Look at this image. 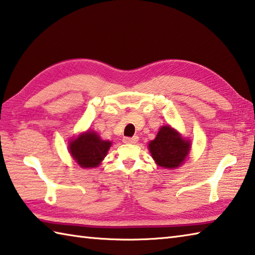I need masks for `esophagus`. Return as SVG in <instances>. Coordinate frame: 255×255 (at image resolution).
I'll return each mask as SVG.
<instances>
[{
    "label": "esophagus",
    "instance_id": "34e87169",
    "mask_svg": "<svg viewBox=\"0 0 255 255\" xmlns=\"http://www.w3.org/2000/svg\"><path fill=\"white\" fill-rule=\"evenodd\" d=\"M138 137L137 136H133V137H126L123 139V141L125 143H129V144H132V143H136L138 141Z\"/></svg>",
    "mask_w": 255,
    "mask_h": 255
}]
</instances>
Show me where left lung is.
I'll return each mask as SVG.
<instances>
[{"label": "left lung", "mask_w": 255, "mask_h": 255, "mask_svg": "<svg viewBox=\"0 0 255 255\" xmlns=\"http://www.w3.org/2000/svg\"><path fill=\"white\" fill-rule=\"evenodd\" d=\"M190 140L184 139L171 126H162L148 149L158 166L167 169L180 167L190 151Z\"/></svg>", "instance_id": "obj_1"}]
</instances>
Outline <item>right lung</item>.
Returning a JSON list of instances; mask_svg holds the SVG:
<instances>
[{"label":"right lung","mask_w":255,"mask_h":255,"mask_svg":"<svg viewBox=\"0 0 255 255\" xmlns=\"http://www.w3.org/2000/svg\"><path fill=\"white\" fill-rule=\"evenodd\" d=\"M112 146V141L103 140L96 131L87 130L69 142V152L82 168H95L101 164Z\"/></svg>","instance_id":"1"}]
</instances>
